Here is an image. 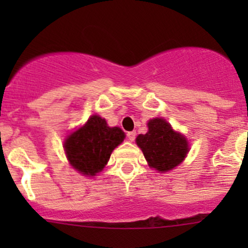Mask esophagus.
<instances>
[{
	"mask_svg": "<svg viewBox=\"0 0 248 248\" xmlns=\"http://www.w3.org/2000/svg\"><path fill=\"white\" fill-rule=\"evenodd\" d=\"M136 136H137V133L136 132H128V133H127V138H128V140L129 141H134V139H136Z\"/></svg>",
	"mask_w": 248,
	"mask_h": 248,
	"instance_id": "obj_1",
	"label": "esophagus"
}]
</instances>
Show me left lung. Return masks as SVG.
<instances>
[{
    "mask_svg": "<svg viewBox=\"0 0 248 248\" xmlns=\"http://www.w3.org/2000/svg\"><path fill=\"white\" fill-rule=\"evenodd\" d=\"M147 127L149 132L139 134L137 144L149 166L158 171H168L179 166L188 152L186 138L172 131L163 119L150 120Z\"/></svg>",
    "mask_w": 248,
    "mask_h": 248,
    "instance_id": "1",
    "label": "left lung"
}]
</instances>
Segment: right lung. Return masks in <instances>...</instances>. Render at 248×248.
<instances>
[{
  "instance_id": "obj_1",
  "label": "right lung",
  "mask_w": 248,
  "mask_h": 248,
  "mask_svg": "<svg viewBox=\"0 0 248 248\" xmlns=\"http://www.w3.org/2000/svg\"><path fill=\"white\" fill-rule=\"evenodd\" d=\"M124 139V133L119 127H108L106 120L93 115L66 139L64 150L74 169L93 176L104 168L112 150Z\"/></svg>"
}]
</instances>
